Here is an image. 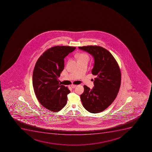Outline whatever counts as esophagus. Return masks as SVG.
Here are the masks:
<instances>
[{
	"mask_svg": "<svg viewBox=\"0 0 152 152\" xmlns=\"http://www.w3.org/2000/svg\"><path fill=\"white\" fill-rule=\"evenodd\" d=\"M76 86H77V85H75V84H72L71 85V87L72 88H75L76 87Z\"/></svg>",
	"mask_w": 152,
	"mask_h": 152,
	"instance_id": "34e87169",
	"label": "esophagus"
}]
</instances>
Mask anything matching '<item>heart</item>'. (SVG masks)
Instances as JSON below:
<instances>
[{
	"mask_svg": "<svg viewBox=\"0 0 152 152\" xmlns=\"http://www.w3.org/2000/svg\"><path fill=\"white\" fill-rule=\"evenodd\" d=\"M77 58H78V61L85 60V61H88L90 59L89 56L86 53H79L77 55Z\"/></svg>",
	"mask_w": 152,
	"mask_h": 152,
	"instance_id": "1",
	"label": "heart"
}]
</instances>
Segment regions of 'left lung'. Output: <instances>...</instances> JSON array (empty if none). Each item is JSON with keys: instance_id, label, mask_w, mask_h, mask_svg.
I'll return each mask as SVG.
<instances>
[{"instance_id": "obj_1", "label": "left lung", "mask_w": 152, "mask_h": 152, "mask_svg": "<svg viewBox=\"0 0 152 152\" xmlns=\"http://www.w3.org/2000/svg\"><path fill=\"white\" fill-rule=\"evenodd\" d=\"M94 58L91 73L96 76L94 88L86 85L80 95L84 107L88 112L97 113L106 110L117 96L121 83V73L116 59L108 50L96 45L79 46Z\"/></svg>"}]
</instances>
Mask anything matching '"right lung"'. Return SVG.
<instances>
[{"label":"right lung","instance_id":"add662e5","mask_svg":"<svg viewBox=\"0 0 152 152\" xmlns=\"http://www.w3.org/2000/svg\"><path fill=\"white\" fill-rule=\"evenodd\" d=\"M75 49L69 46H54L44 52L36 63L32 75L36 96L50 111H60L66 105L70 91L59 84L58 78L64 68V58Z\"/></svg>","mask_w":152,"mask_h":152}]
</instances>
